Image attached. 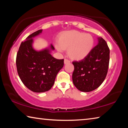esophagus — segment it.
<instances>
[{
	"label": "esophagus",
	"instance_id": "esophagus-1",
	"mask_svg": "<svg viewBox=\"0 0 128 128\" xmlns=\"http://www.w3.org/2000/svg\"><path fill=\"white\" fill-rule=\"evenodd\" d=\"M70 62V60H68V59H64V64H68V63H69V62Z\"/></svg>",
	"mask_w": 128,
	"mask_h": 128
}]
</instances>
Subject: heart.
I'll use <instances>...</instances> for the list:
<instances>
[{
  "label": "heart",
  "instance_id": "obj_1",
  "mask_svg": "<svg viewBox=\"0 0 128 128\" xmlns=\"http://www.w3.org/2000/svg\"><path fill=\"white\" fill-rule=\"evenodd\" d=\"M94 39L90 34L71 30L60 36L59 43L55 44L58 51L68 49L69 56L73 59L81 60L86 58L94 47Z\"/></svg>",
  "mask_w": 128,
  "mask_h": 128
}]
</instances>
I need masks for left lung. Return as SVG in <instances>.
Listing matches in <instances>:
<instances>
[{"label": "left lung", "instance_id": "8db88e82", "mask_svg": "<svg viewBox=\"0 0 128 128\" xmlns=\"http://www.w3.org/2000/svg\"><path fill=\"white\" fill-rule=\"evenodd\" d=\"M84 59L72 62L74 69L73 82L78 90L90 92L98 88L107 76L110 62V49L102 38Z\"/></svg>", "mask_w": 128, "mask_h": 128}]
</instances>
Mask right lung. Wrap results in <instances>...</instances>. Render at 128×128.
Segmentation results:
<instances>
[{
  "instance_id": "1",
  "label": "right lung",
  "mask_w": 128,
  "mask_h": 128,
  "mask_svg": "<svg viewBox=\"0 0 128 128\" xmlns=\"http://www.w3.org/2000/svg\"><path fill=\"white\" fill-rule=\"evenodd\" d=\"M39 30L29 36L21 43L16 56L17 73L27 88L35 92H43L51 89L56 75L64 66V59H56L51 55L54 50L48 48L36 51L33 47V38L42 33Z\"/></svg>"
}]
</instances>
